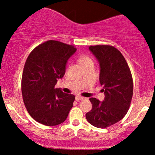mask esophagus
I'll list each match as a JSON object with an SVG mask.
<instances>
[{
    "label": "esophagus",
    "instance_id": "1",
    "mask_svg": "<svg viewBox=\"0 0 155 155\" xmlns=\"http://www.w3.org/2000/svg\"><path fill=\"white\" fill-rule=\"evenodd\" d=\"M84 99H86L85 97H81V96L80 95H76V101H82V100H84Z\"/></svg>",
    "mask_w": 155,
    "mask_h": 155
}]
</instances>
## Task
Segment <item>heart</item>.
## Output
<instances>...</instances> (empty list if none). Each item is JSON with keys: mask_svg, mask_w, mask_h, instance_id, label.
Returning <instances> with one entry per match:
<instances>
[{"mask_svg": "<svg viewBox=\"0 0 155 155\" xmlns=\"http://www.w3.org/2000/svg\"><path fill=\"white\" fill-rule=\"evenodd\" d=\"M79 60L80 64H81L83 67L86 66V65H90V64H93L92 60L87 56H81V58H79Z\"/></svg>", "mask_w": 155, "mask_h": 155, "instance_id": "heart-1", "label": "heart"}]
</instances>
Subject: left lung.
<instances>
[{
    "mask_svg": "<svg viewBox=\"0 0 155 155\" xmlns=\"http://www.w3.org/2000/svg\"><path fill=\"white\" fill-rule=\"evenodd\" d=\"M89 50L100 65L99 80L105 97L103 101L90 99L92 108L86 119L96 127L106 128L120 121L128 111L133 92L132 75L123 55L115 47L90 46Z\"/></svg>",
    "mask_w": 155,
    "mask_h": 155,
    "instance_id": "left-lung-1",
    "label": "left lung"
}]
</instances>
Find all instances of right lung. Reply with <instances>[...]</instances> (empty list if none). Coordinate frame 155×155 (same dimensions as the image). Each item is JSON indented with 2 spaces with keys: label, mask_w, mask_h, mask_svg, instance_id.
<instances>
[{
  "label": "right lung",
  "mask_w": 155,
  "mask_h": 155,
  "mask_svg": "<svg viewBox=\"0 0 155 155\" xmlns=\"http://www.w3.org/2000/svg\"><path fill=\"white\" fill-rule=\"evenodd\" d=\"M76 51L71 45L51 40L28 56L22 77V97L29 114L39 123H63L73 107L75 96L54 86L65 75L68 60Z\"/></svg>",
  "instance_id": "obj_1"
}]
</instances>
